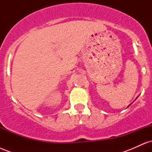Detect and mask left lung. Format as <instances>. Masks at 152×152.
<instances>
[{"instance_id":"left-lung-1","label":"left lung","mask_w":152,"mask_h":152,"mask_svg":"<svg viewBox=\"0 0 152 152\" xmlns=\"http://www.w3.org/2000/svg\"><path fill=\"white\" fill-rule=\"evenodd\" d=\"M129 106H130V105H129ZM129 106H128V107H129Z\"/></svg>"}]
</instances>
